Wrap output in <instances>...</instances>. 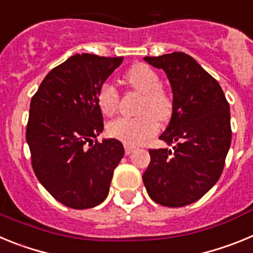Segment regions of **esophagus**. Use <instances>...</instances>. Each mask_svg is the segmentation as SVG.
Here are the masks:
<instances>
[{
    "label": "esophagus",
    "mask_w": 253,
    "mask_h": 253,
    "mask_svg": "<svg viewBox=\"0 0 253 253\" xmlns=\"http://www.w3.org/2000/svg\"><path fill=\"white\" fill-rule=\"evenodd\" d=\"M135 147L134 146H130V144H124V151H125V154H130L131 152L135 151Z\"/></svg>",
    "instance_id": "1"
}]
</instances>
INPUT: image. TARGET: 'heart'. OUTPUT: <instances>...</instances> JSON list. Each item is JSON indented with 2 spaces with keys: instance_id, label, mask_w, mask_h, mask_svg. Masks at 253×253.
Instances as JSON below:
<instances>
[{
  "instance_id": "1",
  "label": "heart",
  "mask_w": 253,
  "mask_h": 253,
  "mask_svg": "<svg viewBox=\"0 0 253 253\" xmlns=\"http://www.w3.org/2000/svg\"><path fill=\"white\" fill-rule=\"evenodd\" d=\"M125 82L142 93L137 107L138 116L119 118L107 125V133L125 144H140L160 130V120L167 122L173 110V102L161 84V77L147 64H137L125 75ZM96 102L106 116H113L119 110L120 93L111 81L100 84L96 93Z\"/></svg>"
}]
</instances>
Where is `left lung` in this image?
<instances>
[{
	"label": "left lung",
	"instance_id": "1",
	"mask_svg": "<svg viewBox=\"0 0 253 253\" xmlns=\"http://www.w3.org/2000/svg\"><path fill=\"white\" fill-rule=\"evenodd\" d=\"M144 59L162 68L171 82L173 110L160 139L173 151L149 149L143 182L157 204L185 207L203 198L222 175L232 140L229 104L215 78L182 51Z\"/></svg>",
	"mask_w": 253,
	"mask_h": 253
}]
</instances>
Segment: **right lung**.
Returning <instances> with one entry per match:
<instances>
[{
  "mask_svg": "<svg viewBox=\"0 0 253 253\" xmlns=\"http://www.w3.org/2000/svg\"><path fill=\"white\" fill-rule=\"evenodd\" d=\"M123 58L72 55L51 69L31 97L26 125L31 166L46 191L72 209L104 202L124 156L118 139H96L104 129L96 93Z\"/></svg>",
  "mask_w": 253,
  "mask_h": 253,
  "instance_id": "add662e5",
  "label": "right lung"
}]
</instances>
